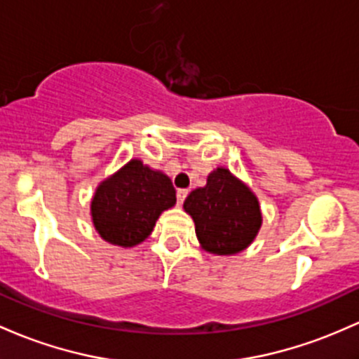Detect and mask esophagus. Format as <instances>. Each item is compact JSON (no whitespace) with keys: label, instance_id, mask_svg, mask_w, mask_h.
Here are the masks:
<instances>
[{"label":"esophagus","instance_id":"esophagus-1","mask_svg":"<svg viewBox=\"0 0 359 359\" xmlns=\"http://www.w3.org/2000/svg\"><path fill=\"white\" fill-rule=\"evenodd\" d=\"M187 194H189V191H187V189H177V203H179V204H182L184 201H186Z\"/></svg>","mask_w":359,"mask_h":359}]
</instances>
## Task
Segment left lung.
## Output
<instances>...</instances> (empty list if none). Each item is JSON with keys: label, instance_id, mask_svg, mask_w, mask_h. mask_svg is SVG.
<instances>
[{"label": "left lung", "instance_id": "obj_1", "mask_svg": "<svg viewBox=\"0 0 359 359\" xmlns=\"http://www.w3.org/2000/svg\"><path fill=\"white\" fill-rule=\"evenodd\" d=\"M184 210L194 219L203 249L218 255L249 247L262 223L257 198L226 168L210 173L206 187L192 191Z\"/></svg>", "mask_w": 359, "mask_h": 359}]
</instances>
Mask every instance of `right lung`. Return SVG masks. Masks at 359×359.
Listing matches in <instances>:
<instances>
[{
    "label": "right lung",
    "instance_id": "add662e5",
    "mask_svg": "<svg viewBox=\"0 0 359 359\" xmlns=\"http://www.w3.org/2000/svg\"><path fill=\"white\" fill-rule=\"evenodd\" d=\"M175 201V189L165 173L131 160L98 186L92 201L93 224L110 243L137 245L151 233L161 211Z\"/></svg>",
    "mask_w": 359,
    "mask_h": 359
}]
</instances>
